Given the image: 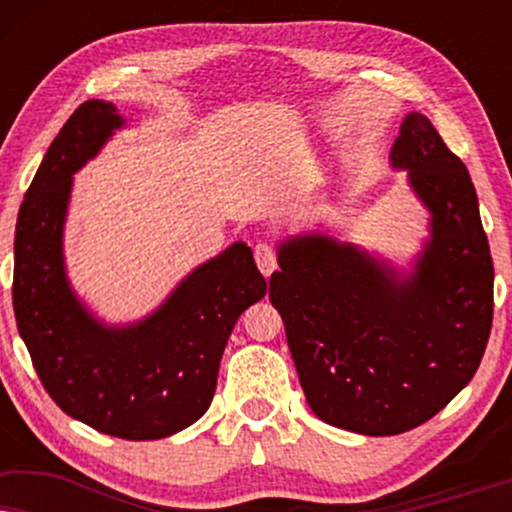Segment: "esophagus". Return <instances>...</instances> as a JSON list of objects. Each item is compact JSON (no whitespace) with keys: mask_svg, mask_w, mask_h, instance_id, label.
I'll return each mask as SVG.
<instances>
[{"mask_svg":"<svg viewBox=\"0 0 512 512\" xmlns=\"http://www.w3.org/2000/svg\"><path fill=\"white\" fill-rule=\"evenodd\" d=\"M254 258H256L258 270H261L265 277H270L272 272L277 270V254H275V249H272L268 242L256 244V247H254Z\"/></svg>","mask_w":512,"mask_h":512,"instance_id":"34e87169","label":"esophagus"}]
</instances>
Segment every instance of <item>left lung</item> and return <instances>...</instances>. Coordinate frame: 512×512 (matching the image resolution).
I'll use <instances>...</instances> for the list:
<instances>
[{
    "label": "left lung",
    "instance_id": "8db88e82",
    "mask_svg": "<svg viewBox=\"0 0 512 512\" xmlns=\"http://www.w3.org/2000/svg\"><path fill=\"white\" fill-rule=\"evenodd\" d=\"M391 165L431 212L410 277L354 244L291 237L270 300L300 387L326 424L396 436L438 415L471 382L494 314V265L466 165L431 121L408 114Z\"/></svg>",
    "mask_w": 512,
    "mask_h": 512
}]
</instances>
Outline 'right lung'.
Instances as JSON below:
<instances>
[{"label": "right lung", "mask_w": 512, "mask_h": 512, "mask_svg": "<svg viewBox=\"0 0 512 512\" xmlns=\"http://www.w3.org/2000/svg\"><path fill=\"white\" fill-rule=\"evenodd\" d=\"M125 121L111 102L88 100L48 146L13 242V312L41 384L69 417L125 440L172 436L205 415L240 314L265 296L244 242L195 268L149 317L97 321L65 275L62 226L81 170Z\"/></svg>", "instance_id": "1"}]
</instances>
